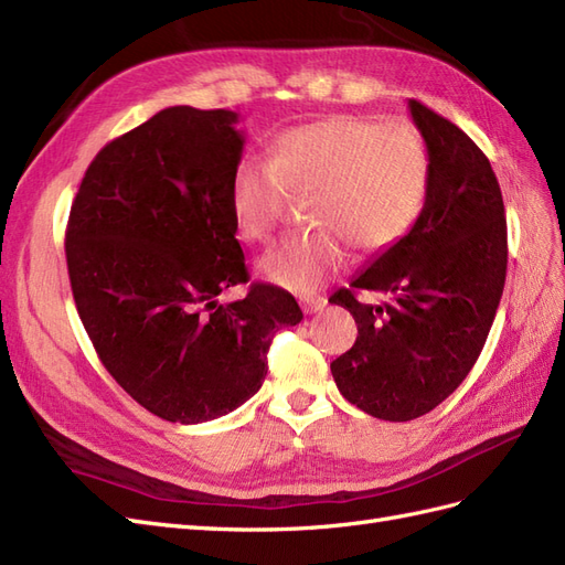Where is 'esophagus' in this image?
<instances>
[{"instance_id": "esophagus-1", "label": "esophagus", "mask_w": 565, "mask_h": 565, "mask_svg": "<svg viewBox=\"0 0 565 565\" xmlns=\"http://www.w3.org/2000/svg\"><path fill=\"white\" fill-rule=\"evenodd\" d=\"M300 306H302V310H306L308 315L322 312L327 308V298H322V296H306V298L300 300Z\"/></svg>"}]
</instances>
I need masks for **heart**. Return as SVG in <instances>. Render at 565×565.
Wrapping results in <instances>:
<instances>
[{
	"instance_id": "b5f03b06",
	"label": "heart",
	"mask_w": 565,
	"mask_h": 565,
	"mask_svg": "<svg viewBox=\"0 0 565 565\" xmlns=\"http://www.w3.org/2000/svg\"><path fill=\"white\" fill-rule=\"evenodd\" d=\"M431 159L411 126L339 114L288 128L269 159H241L231 177V212L243 238L267 241L291 193H315V228L284 241L259 259V274L296 294L315 291L349 265L351 243L384 253L420 220Z\"/></svg>"
}]
</instances>
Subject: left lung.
<instances>
[{
  "label": "left lung",
  "mask_w": 565,
  "mask_h": 565,
  "mask_svg": "<svg viewBox=\"0 0 565 565\" xmlns=\"http://www.w3.org/2000/svg\"><path fill=\"white\" fill-rule=\"evenodd\" d=\"M431 177L420 220L329 302L358 324L351 351L331 363L341 396L388 423L415 420L451 396L480 358L509 263L499 181L456 124L417 99ZM355 290L382 292L380 307Z\"/></svg>",
  "instance_id": "1"
}]
</instances>
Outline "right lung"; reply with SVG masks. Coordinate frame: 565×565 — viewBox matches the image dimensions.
Returning <instances> with one entry per match:
<instances>
[{"label": "right lung", "mask_w": 565, "mask_h": 565, "mask_svg": "<svg viewBox=\"0 0 565 565\" xmlns=\"http://www.w3.org/2000/svg\"><path fill=\"white\" fill-rule=\"evenodd\" d=\"M228 109L167 107L111 140L81 181L66 265L103 365L142 408L198 425L259 392L281 327L302 320L284 288L248 284L231 177L245 136Z\"/></svg>", "instance_id": "obj_1"}]
</instances>
